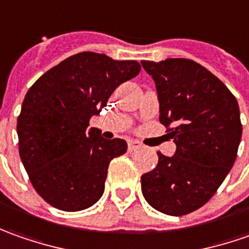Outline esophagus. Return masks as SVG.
I'll return each mask as SVG.
<instances>
[{
	"instance_id": "1",
	"label": "esophagus",
	"mask_w": 249,
	"mask_h": 249,
	"mask_svg": "<svg viewBox=\"0 0 249 249\" xmlns=\"http://www.w3.org/2000/svg\"><path fill=\"white\" fill-rule=\"evenodd\" d=\"M141 147H142L141 142H138V141H129V142H128V150H129V151L138 150V149H141Z\"/></svg>"
}]
</instances>
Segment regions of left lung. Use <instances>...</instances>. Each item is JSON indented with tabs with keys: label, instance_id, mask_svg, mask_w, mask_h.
<instances>
[{
	"label": "left lung",
	"instance_id": "left-lung-1",
	"mask_svg": "<svg viewBox=\"0 0 249 249\" xmlns=\"http://www.w3.org/2000/svg\"><path fill=\"white\" fill-rule=\"evenodd\" d=\"M156 82L160 123L176 153L159 154L142 175V193L154 210L172 216L201 208L216 193L237 157L243 125L234 95L205 67L190 59L143 60Z\"/></svg>",
	"mask_w": 249,
	"mask_h": 249
}]
</instances>
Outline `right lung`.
Returning a JSON list of instances; mask_svg holds the SVG:
<instances>
[{
    "label": "right lung",
    "instance_id": "add662e5",
    "mask_svg": "<svg viewBox=\"0 0 249 249\" xmlns=\"http://www.w3.org/2000/svg\"><path fill=\"white\" fill-rule=\"evenodd\" d=\"M136 60L81 52L42 74L18 117L19 154L36 192L57 210L92 207L105 192L108 164L126 151L123 139L89 128L110 95L136 77Z\"/></svg>",
    "mask_w": 249,
    "mask_h": 249
}]
</instances>
